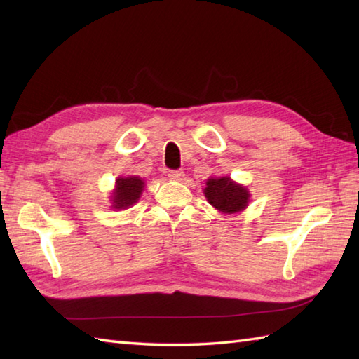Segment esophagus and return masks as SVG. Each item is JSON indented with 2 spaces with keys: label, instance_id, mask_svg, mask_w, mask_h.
<instances>
[{
  "label": "esophagus",
  "instance_id": "1",
  "mask_svg": "<svg viewBox=\"0 0 359 359\" xmlns=\"http://www.w3.org/2000/svg\"><path fill=\"white\" fill-rule=\"evenodd\" d=\"M184 171L182 170H171V171H168V177H170L171 180H182L184 179Z\"/></svg>",
  "mask_w": 359,
  "mask_h": 359
}]
</instances>
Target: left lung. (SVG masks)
<instances>
[{
    "label": "left lung",
    "mask_w": 359,
    "mask_h": 359,
    "mask_svg": "<svg viewBox=\"0 0 359 359\" xmlns=\"http://www.w3.org/2000/svg\"><path fill=\"white\" fill-rule=\"evenodd\" d=\"M203 193L212 207L222 212H238L247 207L250 199L247 189L234 184L230 177L208 179Z\"/></svg>",
    "instance_id": "obj_1"
}]
</instances>
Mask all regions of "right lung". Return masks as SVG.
I'll return each instance as SVG.
<instances>
[{"mask_svg":"<svg viewBox=\"0 0 359 359\" xmlns=\"http://www.w3.org/2000/svg\"><path fill=\"white\" fill-rule=\"evenodd\" d=\"M143 180L140 177H121L117 179V188L112 193V207L117 210H125L129 205L140 199L143 191Z\"/></svg>","mask_w":359,"mask_h":359,"instance_id":"1","label":"right lung"}]
</instances>
